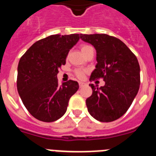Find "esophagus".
<instances>
[{"mask_svg":"<svg viewBox=\"0 0 156 156\" xmlns=\"http://www.w3.org/2000/svg\"><path fill=\"white\" fill-rule=\"evenodd\" d=\"M79 85L80 87H82L83 86H84V85H86V83H85L84 82H82V81H80L79 82Z\"/></svg>","mask_w":156,"mask_h":156,"instance_id":"1","label":"esophagus"}]
</instances>
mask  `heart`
<instances>
[{"label":"heart","mask_w":156,"mask_h":156,"mask_svg":"<svg viewBox=\"0 0 156 156\" xmlns=\"http://www.w3.org/2000/svg\"><path fill=\"white\" fill-rule=\"evenodd\" d=\"M92 47H90V45H87V44H83L81 46V51H82L83 54H84L88 49H90ZM75 73L77 76L79 77V78H81V77L83 76V74H84V71L83 70H81V69H76L75 71Z\"/></svg>","instance_id":"b5f03b06"}]
</instances>
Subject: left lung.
I'll use <instances>...</instances> for the list:
<instances>
[{"label":"left lung","mask_w":156,"mask_h":156,"mask_svg":"<svg viewBox=\"0 0 156 156\" xmlns=\"http://www.w3.org/2000/svg\"><path fill=\"white\" fill-rule=\"evenodd\" d=\"M93 45L97 64L90 80L103 78L105 85L93 83L92 94L86 100L91 116L100 122H112L126 113L140 87V66L137 57L124 43L107 34H81Z\"/></svg>","instance_id":"8db88e82"}]
</instances>
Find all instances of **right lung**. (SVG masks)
<instances>
[{"label":"right lung","instance_id":"obj_1","mask_svg":"<svg viewBox=\"0 0 156 156\" xmlns=\"http://www.w3.org/2000/svg\"><path fill=\"white\" fill-rule=\"evenodd\" d=\"M79 40V34L49 36L34 43L19 60L18 92L36 119L48 122L60 119L79 89L76 81L59 85L57 78L58 68L66 64L69 51Z\"/></svg>","mask_w":156,"mask_h":156}]
</instances>
